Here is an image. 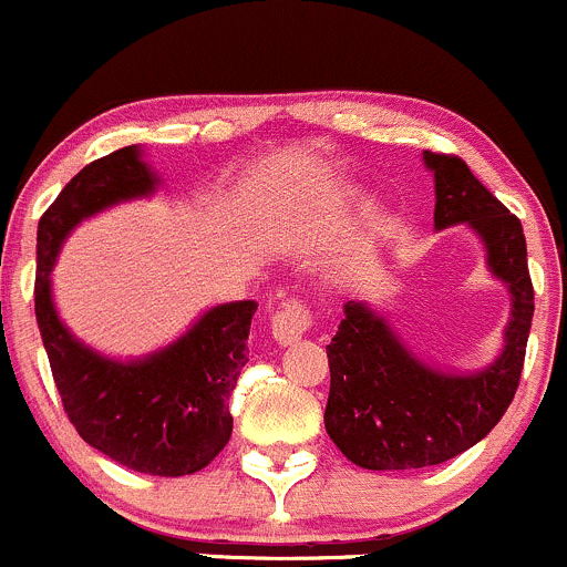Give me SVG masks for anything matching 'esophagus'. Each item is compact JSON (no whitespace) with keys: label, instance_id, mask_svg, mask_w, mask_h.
Listing matches in <instances>:
<instances>
[{"label":"esophagus","instance_id":"1","mask_svg":"<svg viewBox=\"0 0 567 567\" xmlns=\"http://www.w3.org/2000/svg\"><path fill=\"white\" fill-rule=\"evenodd\" d=\"M311 324H313L311 308L300 300H289L286 306L278 308L270 319L272 338H276L281 347H291L295 341H300V338L311 330Z\"/></svg>","mask_w":567,"mask_h":567}]
</instances>
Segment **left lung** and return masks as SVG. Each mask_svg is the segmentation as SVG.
Listing matches in <instances>:
<instances>
[{"mask_svg": "<svg viewBox=\"0 0 567 567\" xmlns=\"http://www.w3.org/2000/svg\"><path fill=\"white\" fill-rule=\"evenodd\" d=\"M423 157L436 183V229L470 224L483 237L488 267L511 286L513 313L497 363L475 377H447L414 360L369 306L347 302V317L327 347L324 429L363 470L434 466L481 442L516 395L533 327L535 291L522 220L458 155L425 150Z\"/></svg>", "mask_w": 567, "mask_h": 567, "instance_id": "1", "label": "left lung"}]
</instances>
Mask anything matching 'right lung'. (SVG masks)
<instances>
[{
  "instance_id": "1",
  "label": "right lung",
  "mask_w": 567,
  "mask_h": 567,
  "mask_svg": "<svg viewBox=\"0 0 567 567\" xmlns=\"http://www.w3.org/2000/svg\"><path fill=\"white\" fill-rule=\"evenodd\" d=\"M155 188L138 147H122L81 168L38 224L34 317L68 420L84 442L144 475L179 477L204 470L231 436L229 395L248 363L256 302L204 313L188 336L138 363H114L81 347L56 319L51 267L81 218Z\"/></svg>"
}]
</instances>
